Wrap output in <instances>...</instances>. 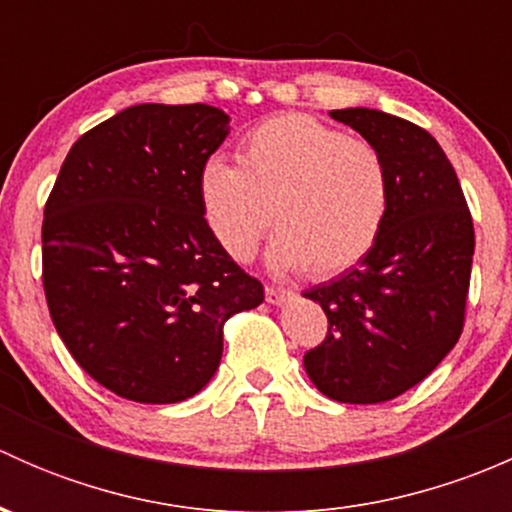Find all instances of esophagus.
<instances>
[{
  "instance_id": "esophagus-1",
  "label": "esophagus",
  "mask_w": 512,
  "mask_h": 512,
  "mask_svg": "<svg viewBox=\"0 0 512 512\" xmlns=\"http://www.w3.org/2000/svg\"><path fill=\"white\" fill-rule=\"evenodd\" d=\"M294 292H289V289H280V287H267L265 289V299L270 304H282L285 302V299H289L292 297Z\"/></svg>"
}]
</instances>
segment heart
I'll list each match as a JSON object with an SVG mask.
<instances>
[{
	"instance_id": "b5f03b06",
	"label": "heart",
	"mask_w": 512,
	"mask_h": 512,
	"mask_svg": "<svg viewBox=\"0 0 512 512\" xmlns=\"http://www.w3.org/2000/svg\"><path fill=\"white\" fill-rule=\"evenodd\" d=\"M235 160L210 158L198 173L205 225L232 260L255 255L270 220L280 232L272 267H307L317 280L347 272L379 240L389 168L369 141L304 113H280L242 138Z\"/></svg>"
}]
</instances>
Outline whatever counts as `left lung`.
Masks as SVG:
<instances>
[{
	"label": "left lung",
	"instance_id": "left-lung-1",
	"mask_svg": "<svg viewBox=\"0 0 512 512\" xmlns=\"http://www.w3.org/2000/svg\"><path fill=\"white\" fill-rule=\"evenodd\" d=\"M389 168V208L369 255L304 292L327 337L304 354L312 384L342 404H381L426 379L456 347L476 235L458 175L428 131L376 108L332 111Z\"/></svg>",
	"mask_w": 512,
	"mask_h": 512
}]
</instances>
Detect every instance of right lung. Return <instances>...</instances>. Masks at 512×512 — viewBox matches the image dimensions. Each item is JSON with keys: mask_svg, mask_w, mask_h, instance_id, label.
I'll list each match as a JSON object with an SVG mask.
<instances>
[{"mask_svg": "<svg viewBox=\"0 0 512 512\" xmlns=\"http://www.w3.org/2000/svg\"><path fill=\"white\" fill-rule=\"evenodd\" d=\"M205 103H138L71 146L44 208L41 277L76 364L116 396L175 404L223 356V327L265 299L218 245L198 173L230 131Z\"/></svg>", "mask_w": 512, "mask_h": 512, "instance_id": "add662e5", "label": "right lung"}]
</instances>
